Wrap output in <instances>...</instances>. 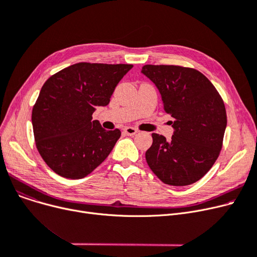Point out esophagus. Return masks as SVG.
Here are the masks:
<instances>
[{
  "instance_id": "34e87169",
  "label": "esophagus",
  "mask_w": 257,
  "mask_h": 257,
  "mask_svg": "<svg viewBox=\"0 0 257 257\" xmlns=\"http://www.w3.org/2000/svg\"><path fill=\"white\" fill-rule=\"evenodd\" d=\"M124 132L127 134V136L132 137V136H134V134H137L139 131L136 128H133V127H125L124 128Z\"/></svg>"
}]
</instances>
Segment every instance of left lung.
Segmentation results:
<instances>
[{
	"label": "left lung",
	"instance_id": "left-lung-1",
	"mask_svg": "<svg viewBox=\"0 0 257 257\" xmlns=\"http://www.w3.org/2000/svg\"><path fill=\"white\" fill-rule=\"evenodd\" d=\"M142 73L158 88L171 114V141L152 133L148 166L166 184L184 186L200 180L219 157L227 125L224 102L199 71L179 65H144Z\"/></svg>",
	"mask_w": 257,
	"mask_h": 257
}]
</instances>
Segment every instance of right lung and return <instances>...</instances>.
Returning <instances> with one entry per match:
<instances>
[{"instance_id": "add662e5", "label": "right lung", "mask_w": 257, "mask_h": 257, "mask_svg": "<svg viewBox=\"0 0 257 257\" xmlns=\"http://www.w3.org/2000/svg\"><path fill=\"white\" fill-rule=\"evenodd\" d=\"M132 64L79 62L51 76L32 109L36 148L59 176L81 179L109 155L120 137L92 120L98 106L110 101Z\"/></svg>"}]
</instances>
